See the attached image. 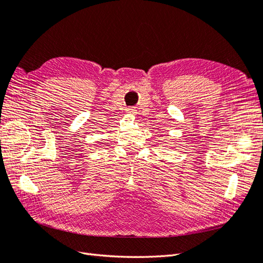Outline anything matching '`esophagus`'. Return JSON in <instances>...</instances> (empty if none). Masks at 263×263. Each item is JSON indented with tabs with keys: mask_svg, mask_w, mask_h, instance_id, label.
<instances>
[{
	"mask_svg": "<svg viewBox=\"0 0 263 263\" xmlns=\"http://www.w3.org/2000/svg\"><path fill=\"white\" fill-rule=\"evenodd\" d=\"M126 110H127V113H130V114L136 113V112H135V110H136V109H135V107H128Z\"/></svg>",
	"mask_w": 263,
	"mask_h": 263,
	"instance_id": "1",
	"label": "esophagus"
}]
</instances>
